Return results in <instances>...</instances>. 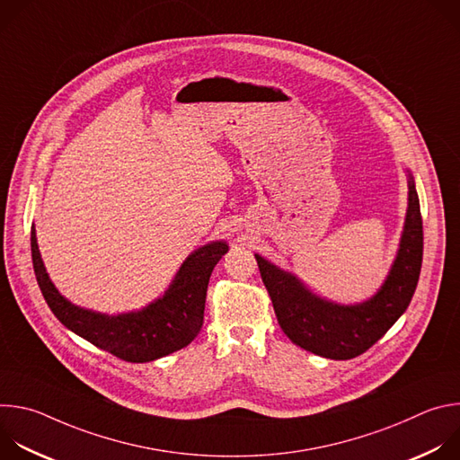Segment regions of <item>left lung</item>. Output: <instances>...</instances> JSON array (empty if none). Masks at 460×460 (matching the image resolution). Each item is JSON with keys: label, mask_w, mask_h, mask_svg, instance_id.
<instances>
[{"label": "left lung", "mask_w": 460, "mask_h": 460, "mask_svg": "<svg viewBox=\"0 0 460 460\" xmlns=\"http://www.w3.org/2000/svg\"><path fill=\"white\" fill-rule=\"evenodd\" d=\"M408 172V209L397 256L378 291L357 304H339L313 293L296 275L254 254L279 323L305 351L349 360L367 351L408 309L422 266V218L415 180Z\"/></svg>", "instance_id": "left-lung-1"}]
</instances>
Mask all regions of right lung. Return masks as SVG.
Instances as JSON below:
<instances>
[{"label": "right lung", "instance_id": "right-lung-1", "mask_svg": "<svg viewBox=\"0 0 460 460\" xmlns=\"http://www.w3.org/2000/svg\"><path fill=\"white\" fill-rule=\"evenodd\" d=\"M31 251L41 295L67 330L121 360L151 362L189 346L200 333L209 277L229 245L215 240L194 249L162 296L138 311L119 314L80 307L58 291L43 266L34 226Z\"/></svg>", "mask_w": 460, "mask_h": 460}]
</instances>
